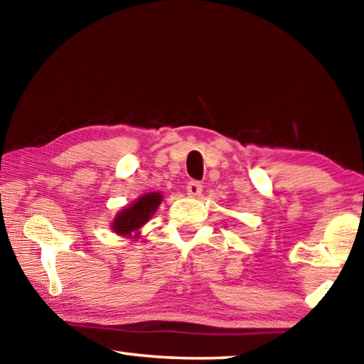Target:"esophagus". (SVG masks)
I'll return each mask as SVG.
<instances>
[{"instance_id":"34e87169","label":"esophagus","mask_w":364,"mask_h":364,"mask_svg":"<svg viewBox=\"0 0 364 364\" xmlns=\"http://www.w3.org/2000/svg\"><path fill=\"white\" fill-rule=\"evenodd\" d=\"M186 191L191 197H199L202 193V184L199 181H189L186 184Z\"/></svg>"}]
</instances>
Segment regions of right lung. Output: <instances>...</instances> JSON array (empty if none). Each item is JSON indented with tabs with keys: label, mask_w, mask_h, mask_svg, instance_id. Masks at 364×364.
Returning <instances> with one entry per match:
<instances>
[{
	"label": "right lung",
	"mask_w": 364,
	"mask_h": 364,
	"mask_svg": "<svg viewBox=\"0 0 364 364\" xmlns=\"http://www.w3.org/2000/svg\"><path fill=\"white\" fill-rule=\"evenodd\" d=\"M160 200H162V196L159 193H149V194H144L143 197H139L134 204L123 208V210L117 215L112 223V230L117 234L132 236L133 231L139 230L141 226L147 223V220H149L154 215V212L159 208Z\"/></svg>",
	"instance_id": "add662e5"
}]
</instances>
